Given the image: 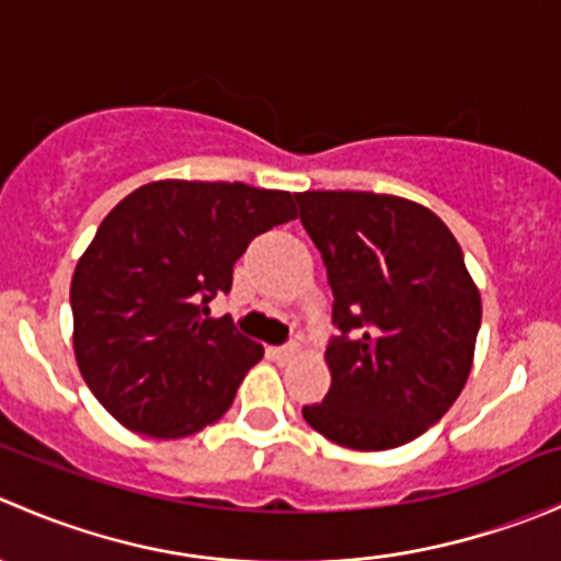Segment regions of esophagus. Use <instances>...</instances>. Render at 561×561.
Masks as SVG:
<instances>
[{
	"label": "esophagus",
	"instance_id": "34e87169",
	"mask_svg": "<svg viewBox=\"0 0 561 561\" xmlns=\"http://www.w3.org/2000/svg\"><path fill=\"white\" fill-rule=\"evenodd\" d=\"M268 355L274 360H279V364H287V360L296 358L298 347H296V344H285V347H268Z\"/></svg>",
	"mask_w": 561,
	"mask_h": 561
}]
</instances>
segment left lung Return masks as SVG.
<instances>
[{
  "mask_svg": "<svg viewBox=\"0 0 561 561\" xmlns=\"http://www.w3.org/2000/svg\"><path fill=\"white\" fill-rule=\"evenodd\" d=\"M333 290L331 390L304 407L314 432L350 450H390L454 407L472 371L480 290L448 225L377 192H298Z\"/></svg>",
  "mask_w": 561,
  "mask_h": 561,
  "instance_id": "8db88e82",
  "label": "left lung"
}]
</instances>
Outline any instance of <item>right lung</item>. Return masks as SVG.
<instances>
[{
  "label": "right lung",
  "mask_w": 561,
  "mask_h": 561,
  "mask_svg": "<svg viewBox=\"0 0 561 561\" xmlns=\"http://www.w3.org/2000/svg\"><path fill=\"white\" fill-rule=\"evenodd\" d=\"M296 217L290 192L241 181H151L111 208L72 274V350L124 428L179 439L228 412L263 347L208 301L254 236Z\"/></svg>",
  "instance_id": "right-lung-1"
}]
</instances>
